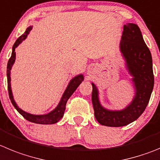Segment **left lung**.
Masks as SVG:
<instances>
[{"label": "left lung", "instance_id": "obj_1", "mask_svg": "<svg viewBox=\"0 0 160 160\" xmlns=\"http://www.w3.org/2000/svg\"><path fill=\"white\" fill-rule=\"evenodd\" d=\"M120 51L125 60L126 69L132 77L135 95L131 103L121 110L105 109L99 101L98 88L92 82L95 118L102 125L109 127L125 126L138 119L148 104L154 86L152 55L136 23L124 25Z\"/></svg>", "mask_w": 160, "mask_h": 160}]
</instances>
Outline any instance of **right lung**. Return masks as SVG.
I'll return each mask as SVG.
<instances>
[{"label": "right lung", "mask_w": 160, "mask_h": 160, "mask_svg": "<svg viewBox=\"0 0 160 160\" xmlns=\"http://www.w3.org/2000/svg\"><path fill=\"white\" fill-rule=\"evenodd\" d=\"M32 29V26H30V27L26 29L25 32L17 39V41H16L15 43H14V45H13L12 47V51L11 57H10L9 60H8V65H7V80H8V95H9V98L10 100H11L12 104L13 105V106L15 107V109H17V110L18 111V112L27 120V121L32 123H36V124H55V123L58 122V121H59V120H61V118L63 117L67 101H68L69 98H70V96L74 93V92L75 91L76 89L78 87L79 85L81 84L82 82L83 81V79H84V77H83L82 74H78V75L75 76V77L73 78L70 80L68 86H67V89H66L63 94H62V98H61L59 103L58 104V105H57L56 108H55V109H53V110L51 111V112H48V113L43 114V115H34V114H31L29 113V112H25V111L22 110L20 108H19V106L17 105L15 100H14V98H13L12 92L11 88V77H10V74H11L12 67L14 62H15L16 59L15 49L28 37V35L29 34V32H31Z\"/></svg>", "instance_id": "add662e5"}]
</instances>
